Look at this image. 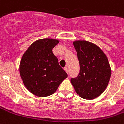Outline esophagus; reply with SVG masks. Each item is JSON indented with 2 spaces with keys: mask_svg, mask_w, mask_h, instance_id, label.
I'll return each mask as SVG.
<instances>
[{
  "mask_svg": "<svg viewBox=\"0 0 124 124\" xmlns=\"http://www.w3.org/2000/svg\"><path fill=\"white\" fill-rule=\"evenodd\" d=\"M64 70L66 71V72L68 74V68H67V67H66V68H64Z\"/></svg>",
  "mask_w": 124,
  "mask_h": 124,
  "instance_id": "34e87169",
  "label": "esophagus"
}]
</instances>
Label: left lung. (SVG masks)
<instances>
[{
    "label": "left lung",
    "instance_id": "8db88e82",
    "mask_svg": "<svg viewBox=\"0 0 124 124\" xmlns=\"http://www.w3.org/2000/svg\"><path fill=\"white\" fill-rule=\"evenodd\" d=\"M73 45L80 64L78 76L71 83L80 97L86 100L98 98L106 89L111 75L107 56L98 45L87 41H75Z\"/></svg>",
    "mask_w": 124,
    "mask_h": 124
}]
</instances>
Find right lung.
<instances>
[{"instance_id":"add662e5","label":"right lung","mask_w":124,"mask_h":124,"mask_svg":"<svg viewBox=\"0 0 124 124\" xmlns=\"http://www.w3.org/2000/svg\"><path fill=\"white\" fill-rule=\"evenodd\" d=\"M58 42L51 38L38 39L23 55L19 66L21 77L25 87L35 96H51L68 77L52 51Z\"/></svg>"}]
</instances>
